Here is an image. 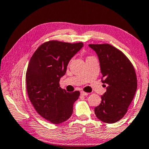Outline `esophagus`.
Returning a JSON list of instances; mask_svg holds the SVG:
<instances>
[{"label":"esophagus","instance_id":"obj_1","mask_svg":"<svg viewBox=\"0 0 149 149\" xmlns=\"http://www.w3.org/2000/svg\"><path fill=\"white\" fill-rule=\"evenodd\" d=\"M81 95H82V96H88V93L84 92V91H81Z\"/></svg>","mask_w":149,"mask_h":149}]
</instances>
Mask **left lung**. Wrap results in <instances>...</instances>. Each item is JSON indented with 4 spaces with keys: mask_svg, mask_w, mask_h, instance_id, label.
<instances>
[{
    "mask_svg": "<svg viewBox=\"0 0 149 149\" xmlns=\"http://www.w3.org/2000/svg\"><path fill=\"white\" fill-rule=\"evenodd\" d=\"M89 47L97 55L102 82L108 85L100 104L94 108L95 114L104 123H116L127 112L136 93L134 68L121 51L110 44H90Z\"/></svg>",
    "mask_w": 149,
    "mask_h": 149,
    "instance_id": "left-lung-1",
    "label": "left lung"
}]
</instances>
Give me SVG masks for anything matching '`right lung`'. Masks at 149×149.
<instances>
[{
	"label": "right lung",
	"instance_id": "obj_1",
	"mask_svg": "<svg viewBox=\"0 0 149 149\" xmlns=\"http://www.w3.org/2000/svg\"><path fill=\"white\" fill-rule=\"evenodd\" d=\"M84 46L76 43L49 41L40 45L33 53L26 73V90L37 112L53 124L68 120L79 91L66 92L59 86L70 59Z\"/></svg>",
	"mask_w": 149,
	"mask_h": 149
}]
</instances>
